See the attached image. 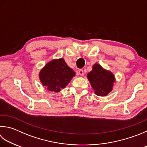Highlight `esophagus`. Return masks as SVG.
Here are the masks:
<instances>
[{
    "label": "esophagus",
    "mask_w": 147,
    "mask_h": 147,
    "mask_svg": "<svg viewBox=\"0 0 147 147\" xmlns=\"http://www.w3.org/2000/svg\"><path fill=\"white\" fill-rule=\"evenodd\" d=\"M78 73L81 76H83L84 75V71L83 69H80V70L78 71Z\"/></svg>",
    "instance_id": "obj_1"
}]
</instances>
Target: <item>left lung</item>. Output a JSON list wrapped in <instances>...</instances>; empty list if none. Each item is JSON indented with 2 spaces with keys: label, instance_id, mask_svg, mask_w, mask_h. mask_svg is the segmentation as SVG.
Masks as SVG:
<instances>
[{
  "label": "left lung",
  "instance_id": "obj_1",
  "mask_svg": "<svg viewBox=\"0 0 147 147\" xmlns=\"http://www.w3.org/2000/svg\"><path fill=\"white\" fill-rule=\"evenodd\" d=\"M87 77L94 93L99 96H107L111 92L116 82L113 73L103 69L98 63L92 66V71L87 74Z\"/></svg>",
  "mask_w": 147,
  "mask_h": 147
}]
</instances>
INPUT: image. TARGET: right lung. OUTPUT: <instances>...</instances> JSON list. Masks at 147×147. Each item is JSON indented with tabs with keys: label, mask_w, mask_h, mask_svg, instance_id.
Returning a JSON list of instances; mask_svg holds the SVG:
<instances>
[{
	"label": "right lung",
	"mask_w": 147,
	"mask_h": 147,
	"mask_svg": "<svg viewBox=\"0 0 147 147\" xmlns=\"http://www.w3.org/2000/svg\"><path fill=\"white\" fill-rule=\"evenodd\" d=\"M74 76L75 73L62 58L51 60L39 73L42 85L47 90L55 92L64 89Z\"/></svg>",
	"instance_id": "add662e5"
}]
</instances>
